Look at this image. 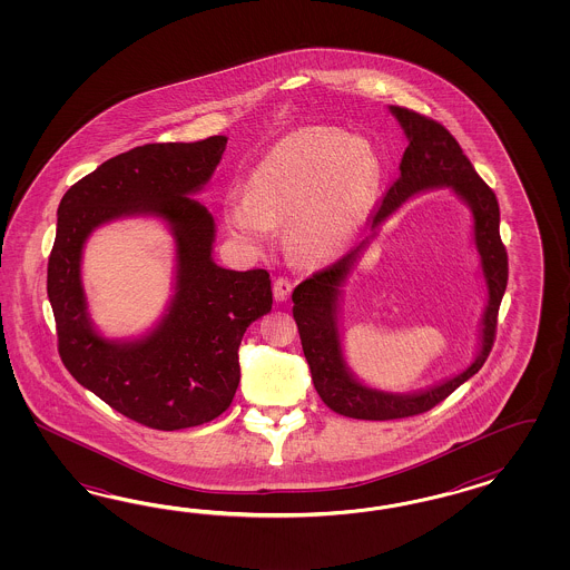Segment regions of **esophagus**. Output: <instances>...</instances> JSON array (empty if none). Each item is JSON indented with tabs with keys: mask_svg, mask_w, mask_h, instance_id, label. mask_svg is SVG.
Returning a JSON list of instances; mask_svg holds the SVG:
<instances>
[{
	"mask_svg": "<svg viewBox=\"0 0 570 570\" xmlns=\"http://www.w3.org/2000/svg\"><path fill=\"white\" fill-rule=\"evenodd\" d=\"M291 293H293V284L288 282V277H276L274 279V298L276 301H288Z\"/></svg>",
	"mask_w": 570,
	"mask_h": 570,
	"instance_id": "34e87169",
	"label": "esophagus"
}]
</instances>
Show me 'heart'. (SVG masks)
I'll return each instance as SVG.
<instances>
[{"mask_svg":"<svg viewBox=\"0 0 570 570\" xmlns=\"http://www.w3.org/2000/svg\"><path fill=\"white\" fill-rule=\"evenodd\" d=\"M379 156L336 127H307L279 139L250 173L225 219L242 240L263 244L272 225L307 261L338 257L357 236L379 194Z\"/></svg>","mask_w":570,"mask_h":570,"instance_id":"heart-1","label":"heart"}]
</instances>
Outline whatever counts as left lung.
<instances>
[{
    "label": "left lung",
    "mask_w": 570,
    "mask_h": 570,
    "mask_svg": "<svg viewBox=\"0 0 570 570\" xmlns=\"http://www.w3.org/2000/svg\"><path fill=\"white\" fill-rule=\"evenodd\" d=\"M391 112L397 117L410 144L399 165L401 175L384 194L382 205L372 219V229H376L417 191L451 186L472 210L474 242L481 255L489 298L483 315V341L479 357L462 374L445 380L443 384L415 395H399L362 384L348 372L341 348L336 317L341 284L355 263L362 259L370 238L351 248L343 259L301 282L293 293V315L301 334L303 353L309 363L313 386L332 412L357 420H397L424 414L448 399L460 384L472 379L483 367L495 343L498 313L508 286V253L501 242L500 205L495 191L474 171L458 139L441 122L403 106H391ZM372 236H376V232Z\"/></svg>",
    "instance_id": "obj_1"
}]
</instances>
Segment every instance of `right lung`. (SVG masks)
Returning a JSON list of instances; mask_svg holds the SVG:
<instances>
[{
	"mask_svg": "<svg viewBox=\"0 0 570 570\" xmlns=\"http://www.w3.org/2000/svg\"><path fill=\"white\" fill-rule=\"evenodd\" d=\"M225 144V136H213L138 146L70 186L58 207L48 296L60 360L81 386L155 431L190 429L224 414L240 382L242 336L272 311L269 274L219 267L210 257L213 215L188 196L210 179ZM127 214H156L173 225L178 282L170 313L148 337L115 344L88 322L80 253L98 224Z\"/></svg>",
	"mask_w": 570,
	"mask_h": 570,
	"instance_id": "add662e5",
	"label": "right lung"
}]
</instances>
